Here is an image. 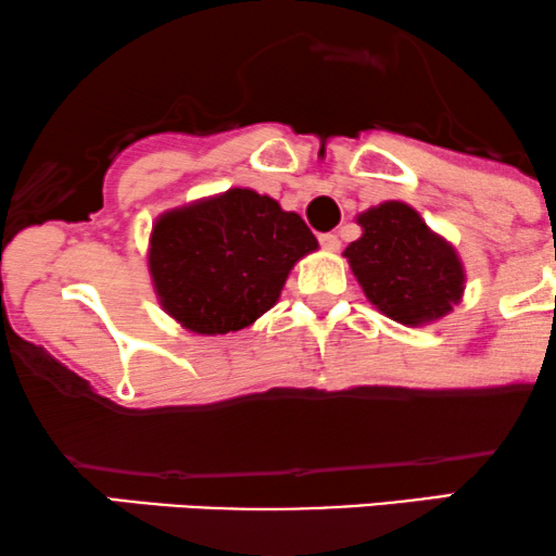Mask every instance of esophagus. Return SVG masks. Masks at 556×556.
Wrapping results in <instances>:
<instances>
[{
    "mask_svg": "<svg viewBox=\"0 0 556 556\" xmlns=\"http://www.w3.org/2000/svg\"><path fill=\"white\" fill-rule=\"evenodd\" d=\"M320 247L328 249V252H339V247H341L339 236H336V233H323L320 236Z\"/></svg>",
    "mask_w": 556,
    "mask_h": 556,
    "instance_id": "34e87169",
    "label": "esophagus"
}]
</instances>
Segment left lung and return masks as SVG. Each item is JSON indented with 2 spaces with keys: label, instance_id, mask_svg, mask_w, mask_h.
<instances>
[{
  "label": "left lung",
  "instance_id": "obj_1",
  "mask_svg": "<svg viewBox=\"0 0 556 556\" xmlns=\"http://www.w3.org/2000/svg\"><path fill=\"white\" fill-rule=\"evenodd\" d=\"M362 236L344 249L354 278L376 307L402 326L441 320L465 294V265L420 212L391 202L357 215Z\"/></svg>",
  "mask_w": 556,
  "mask_h": 556
}]
</instances>
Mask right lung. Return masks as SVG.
I'll return each mask as SVG.
<instances>
[{
    "instance_id": "obj_1",
    "label": "right lung",
    "mask_w": 556,
    "mask_h": 556,
    "mask_svg": "<svg viewBox=\"0 0 556 556\" xmlns=\"http://www.w3.org/2000/svg\"><path fill=\"white\" fill-rule=\"evenodd\" d=\"M315 249L296 212L252 189H228L162 212L147 262L160 307L191 333L217 336L265 315Z\"/></svg>"
}]
</instances>
